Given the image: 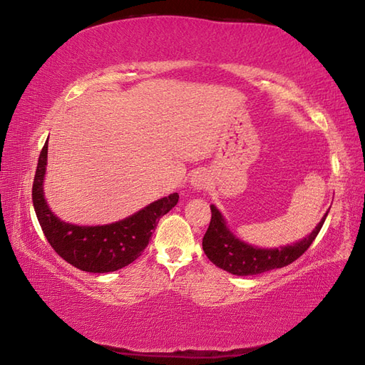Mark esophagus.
I'll list each match as a JSON object with an SVG mask.
<instances>
[{"label":"esophagus","mask_w":365,"mask_h":365,"mask_svg":"<svg viewBox=\"0 0 365 365\" xmlns=\"http://www.w3.org/2000/svg\"><path fill=\"white\" fill-rule=\"evenodd\" d=\"M209 182H210L209 175L202 170L195 172L192 176V184L196 187V189H207V187H209Z\"/></svg>","instance_id":"34e87169"}]
</instances>
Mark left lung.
Instances as JSON below:
<instances>
[{"instance_id":"obj_1","label":"left lung","mask_w":365,"mask_h":365,"mask_svg":"<svg viewBox=\"0 0 365 365\" xmlns=\"http://www.w3.org/2000/svg\"><path fill=\"white\" fill-rule=\"evenodd\" d=\"M212 220L202 238V249L215 265L229 272L236 277H249V274H259L273 269H281L285 265L297 261L299 256L307 250L317 238L327 213L324 215L321 222L314 230L293 245H285L281 249H258L240 241L227 229L220 210L210 205Z\"/></svg>"}]
</instances>
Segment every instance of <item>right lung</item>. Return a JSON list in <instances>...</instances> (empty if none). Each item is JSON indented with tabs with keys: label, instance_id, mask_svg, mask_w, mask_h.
I'll use <instances>...</instances> for the list:
<instances>
[{
	"label": "right lung",
	"instance_id": "add662e5",
	"mask_svg": "<svg viewBox=\"0 0 365 365\" xmlns=\"http://www.w3.org/2000/svg\"><path fill=\"white\" fill-rule=\"evenodd\" d=\"M46 164L47 141L39 153L32 187L36 218L52 249L64 261L83 272H115L140 258L161 216L170 212L180 200L178 193H172L144 207L129 218L107 225L87 227L68 224L55 216L44 200Z\"/></svg>",
	"mask_w": 365,
	"mask_h": 365
}]
</instances>
